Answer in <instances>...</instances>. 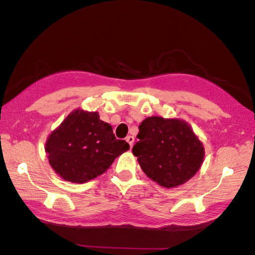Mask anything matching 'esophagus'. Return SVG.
<instances>
[{"instance_id":"34e87169","label":"esophagus","mask_w":255,"mask_h":255,"mask_svg":"<svg viewBox=\"0 0 255 255\" xmlns=\"http://www.w3.org/2000/svg\"><path fill=\"white\" fill-rule=\"evenodd\" d=\"M127 141L128 142L130 148H132L133 143H134V137H133V136H128V137H127Z\"/></svg>"}]
</instances>
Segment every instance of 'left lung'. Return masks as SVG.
<instances>
[{
  "label": "left lung",
  "mask_w": 255,
  "mask_h": 255,
  "mask_svg": "<svg viewBox=\"0 0 255 255\" xmlns=\"http://www.w3.org/2000/svg\"><path fill=\"white\" fill-rule=\"evenodd\" d=\"M137 138L133 154L146 176L161 187L174 188L186 183L203 163L204 145L182 119L145 118Z\"/></svg>",
  "instance_id": "1"
}]
</instances>
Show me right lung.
Returning a JSON list of instances; mask_svg holds the SVG:
<instances>
[{
    "label": "right lung",
    "instance_id": "1",
    "mask_svg": "<svg viewBox=\"0 0 255 255\" xmlns=\"http://www.w3.org/2000/svg\"><path fill=\"white\" fill-rule=\"evenodd\" d=\"M129 149L116 139L113 128L98 112L72 111L45 142L49 164L61 179L83 184L106 172L115 158Z\"/></svg>",
    "mask_w": 255,
    "mask_h": 255
}]
</instances>
